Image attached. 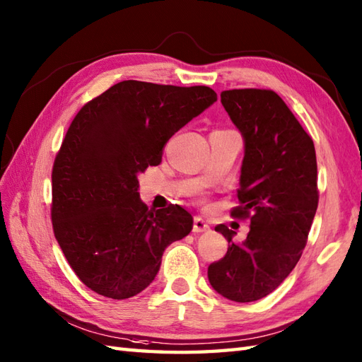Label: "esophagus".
<instances>
[{
	"label": "esophagus",
	"mask_w": 362,
	"mask_h": 362,
	"mask_svg": "<svg viewBox=\"0 0 362 362\" xmlns=\"http://www.w3.org/2000/svg\"><path fill=\"white\" fill-rule=\"evenodd\" d=\"M206 230H210V226L209 222H206L205 219L196 216L194 221H193V232L194 233H202V232H206Z\"/></svg>",
	"instance_id": "1"
}]
</instances>
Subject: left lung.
<instances>
[{
	"instance_id": "1",
	"label": "left lung",
	"mask_w": 362,
	"mask_h": 362,
	"mask_svg": "<svg viewBox=\"0 0 362 362\" xmlns=\"http://www.w3.org/2000/svg\"><path fill=\"white\" fill-rule=\"evenodd\" d=\"M221 103L245 143L236 219H249L245 241L233 230L214 227L228 241L224 258L209 266L213 289L233 302L271 294L298 263L319 204L317 161L313 138L272 90L240 88Z\"/></svg>"
}]
</instances>
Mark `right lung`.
Listing matches in <instances>:
<instances>
[{
    "instance_id": "1",
    "label": "right lung",
    "mask_w": 362,
    "mask_h": 362,
    "mask_svg": "<svg viewBox=\"0 0 362 362\" xmlns=\"http://www.w3.org/2000/svg\"><path fill=\"white\" fill-rule=\"evenodd\" d=\"M218 96L210 87L122 81L76 115L52 165L54 236L74 274L96 294L122 300L156 279L169 244L193 216L180 205L149 210L138 174Z\"/></svg>"
}]
</instances>
